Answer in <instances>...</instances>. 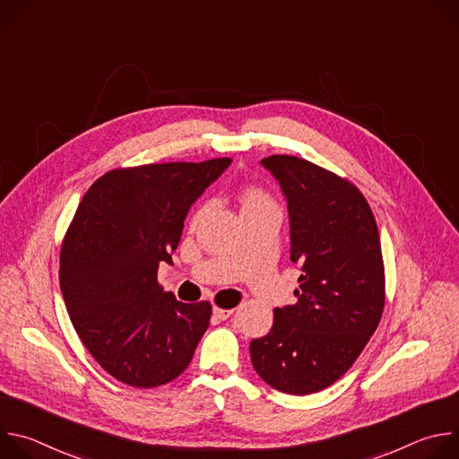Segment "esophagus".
<instances>
[{
  "mask_svg": "<svg viewBox=\"0 0 459 459\" xmlns=\"http://www.w3.org/2000/svg\"><path fill=\"white\" fill-rule=\"evenodd\" d=\"M232 312H234V308H214V316L216 317H220V319H227V317H230L232 316Z\"/></svg>",
  "mask_w": 459,
  "mask_h": 459,
  "instance_id": "obj_1",
  "label": "esophagus"
}]
</instances>
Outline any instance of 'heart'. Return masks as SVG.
Returning a JSON list of instances; mask_svg holds the SVG:
<instances>
[{
  "mask_svg": "<svg viewBox=\"0 0 459 459\" xmlns=\"http://www.w3.org/2000/svg\"><path fill=\"white\" fill-rule=\"evenodd\" d=\"M264 205H273L267 192H264V190L257 188V186H247L241 192V212L255 209V207H264ZM204 212H205L204 207L195 209V212L192 214V225H195L204 218Z\"/></svg>",
  "mask_w": 459,
  "mask_h": 459,
  "instance_id": "b5f03b06",
  "label": "heart"
}]
</instances>
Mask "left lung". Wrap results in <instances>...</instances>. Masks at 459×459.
<instances>
[{"label": "left lung", "instance_id": "obj_1", "mask_svg": "<svg viewBox=\"0 0 459 459\" xmlns=\"http://www.w3.org/2000/svg\"><path fill=\"white\" fill-rule=\"evenodd\" d=\"M287 200L298 301L274 308L267 336L250 342L254 370L294 396L338 381L383 314L385 269L374 214L347 179L296 156L261 160Z\"/></svg>", "mask_w": 459, "mask_h": 459}]
</instances>
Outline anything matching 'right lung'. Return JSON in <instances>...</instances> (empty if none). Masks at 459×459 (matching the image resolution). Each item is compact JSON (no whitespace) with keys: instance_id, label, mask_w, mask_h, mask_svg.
<instances>
[{"instance_id":"right-lung-1","label":"right lung","mask_w":459,"mask_h":459,"mask_svg":"<svg viewBox=\"0 0 459 459\" xmlns=\"http://www.w3.org/2000/svg\"><path fill=\"white\" fill-rule=\"evenodd\" d=\"M232 163H156L101 176L63 239L59 287L78 336L117 381L178 377L209 329V301L181 303L158 283L195 200Z\"/></svg>"}]
</instances>
